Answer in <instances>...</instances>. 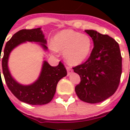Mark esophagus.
I'll use <instances>...</instances> for the list:
<instances>
[{
    "mask_svg": "<svg viewBox=\"0 0 130 130\" xmlns=\"http://www.w3.org/2000/svg\"><path fill=\"white\" fill-rule=\"evenodd\" d=\"M67 73H68V75H69L71 73H72V69L70 67H67Z\"/></svg>",
    "mask_w": 130,
    "mask_h": 130,
    "instance_id": "1",
    "label": "esophagus"
}]
</instances>
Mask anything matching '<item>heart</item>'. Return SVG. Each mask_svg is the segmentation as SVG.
<instances>
[{
    "instance_id": "1",
    "label": "heart",
    "mask_w": 130,
    "mask_h": 130,
    "mask_svg": "<svg viewBox=\"0 0 130 130\" xmlns=\"http://www.w3.org/2000/svg\"><path fill=\"white\" fill-rule=\"evenodd\" d=\"M51 48L63 53L66 61L70 65H79L90 56L92 41L87 35L72 29H63L54 36Z\"/></svg>"
}]
</instances>
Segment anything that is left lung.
Masks as SVG:
<instances>
[{"label": "left lung", "instance_id": "obj_1", "mask_svg": "<svg viewBox=\"0 0 130 130\" xmlns=\"http://www.w3.org/2000/svg\"><path fill=\"white\" fill-rule=\"evenodd\" d=\"M85 31L92 38L94 47L85 62L73 68L81 79L75 92L84 102L97 103L111 97L117 90L122 58L114 39L95 30Z\"/></svg>", "mask_w": 130, "mask_h": 130}]
</instances>
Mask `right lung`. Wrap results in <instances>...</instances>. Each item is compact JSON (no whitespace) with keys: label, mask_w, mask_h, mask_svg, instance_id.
<instances>
[{"label":"right lung","mask_w":130,"mask_h":130,"mask_svg":"<svg viewBox=\"0 0 130 130\" xmlns=\"http://www.w3.org/2000/svg\"><path fill=\"white\" fill-rule=\"evenodd\" d=\"M26 42L38 43L45 51L47 50V41L41 28L19 30L13 35L5 45L2 58L3 74L8 89L19 101L31 105H44L51 101L58 81L67 74V69L61 61L57 67H51L46 61H44L40 76L35 83L29 85L18 83L10 73L8 61L13 49ZM0 51H2V49Z\"/></svg>","instance_id":"add662e5"}]
</instances>
